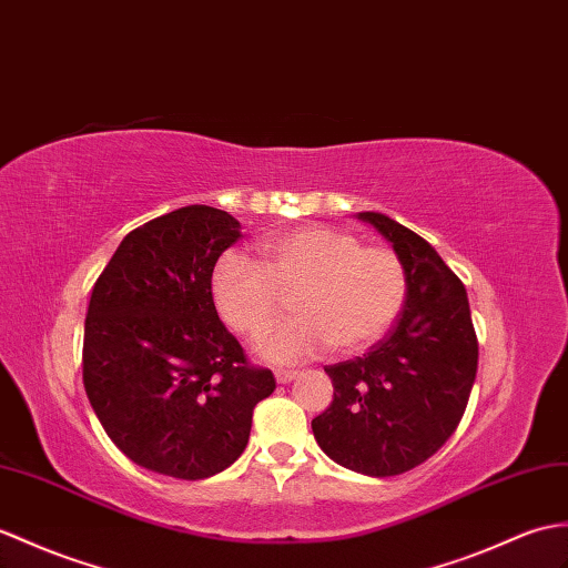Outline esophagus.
I'll return each mask as SVG.
<instances>
[{
	"label": "esophagus",
	"mask_w": 568,
	"mask_h": 568,
	"mask_svg": "<svg viewBox=\"0 0 568 568\" xmlns=\"http://www.w3.org/2000/svg\"><path fill=\"white\" fill-rule=\"evenodd\" d=\"M297 377V371H275V382L278 385H287V382H293Z\"/></svg>",
	"instance_id": "1"
}]
</instances>
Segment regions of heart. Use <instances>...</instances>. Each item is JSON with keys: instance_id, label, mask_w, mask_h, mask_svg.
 I'll return each mask as SVG.
<instances>
[{"instance_id": "1", "label": "heart", "mask_w": 568, "mask_h": 568, "mask_svg": "<svg viewBox=\"0 0 568 568\" xmlns=\"http://www.w3.org/2000/svg\"><path fill=\"white\" fill-rule=\"evenodd\" d=\"M261 266L227 252L210 275V295L222 322L258 338L293 293V320L263 336L258 353L271 363H295L324 351H361L387 332L406 300L399 256L363 246L351 232L302 224L258 242Z\"/></svg>"}]
</instances>
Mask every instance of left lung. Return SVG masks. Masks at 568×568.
<instances>
[{"label": "left lung", "mask_w": 568, "mask_h": 568, "mask_svg": "<svg viewBox=\"0 0 568 568\" xmlns=\"http://www.w3.org/2000/svg\"><path fill=\"white\" fill-rule=\"evenodd\" d=\"M406 271L397 322L361 358L326 365L334 402L312 418L336 465L397 477L426 463L455 433L477 377L479 344L467 290L416 232L382 213H358Z\"/></svg>", "instance_id": "8db88e82"}]
</instances>
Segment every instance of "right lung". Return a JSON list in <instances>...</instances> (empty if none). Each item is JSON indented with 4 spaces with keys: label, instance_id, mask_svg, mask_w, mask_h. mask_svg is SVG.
I'll list each match as a JSON object with an SVG mask.
<instances>
[{
    "label": "right lung",
    "instance_id": "obj_1",
    "mask_svg": "<svg viewBox=\"0 0 568 568\" xmlns=\"http://www.w3.org/2000/svg\"><path fill=\"white\" fill-rule=\"evenodd\" d=\"M240 236L224 210L179 207L130 232L91 290L89 404L118 450L164 477L195 481L234 465L254 406L275 389L210 295L217 258Z\"/></svg>",
    "mask_w": 568,
    "mask_h": 568
}]
</instances>
